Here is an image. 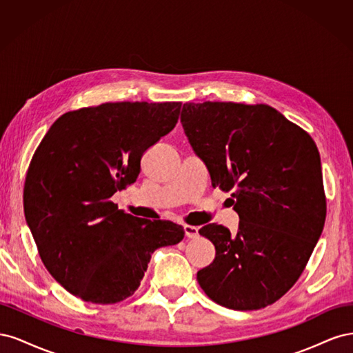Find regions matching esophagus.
<instances>
[{"mask_svg":"<svg viewBox=\"0 0 353 353\" xmlns=\"http://www.w3.org/2000/svg\"><path fill=\"white\" fill-rule=\"evenodd\" d=\"M184 232L187 239H196L199 237V228L194 225H185L184 227Z\"/></svg>","mask_w":353,"mask_h":353,"instance_id":"34e87169","label":"esophagus"}]
</instances>
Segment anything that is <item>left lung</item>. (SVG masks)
<instances>
[{
    "label": "left lung",
    "instance_id": "obj_1",
    "mask_svg": "<svg viewBox=\"0 0 353 353\" xmlns=\"http://www.w3.org/2000/svg\"><path fill=\"white\" fill-rule=\"evenodd\" d=\"M181 123L212 187L234 190L239 231L208 223L215 259L197 272L222 306L253 311L285 294L311 258L325 222L321 159L309 134L270 105L185 103Z\"/></svg>",
    "mask_w": 353,
    "mask_h": 353
}]
</instances>
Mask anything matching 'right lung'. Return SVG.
I'll list each match as a JSON object with an SVG mask.
<instances>
[{
  "mask_svg": "<svg viewBox=\"0 0 353 353\" xmlns=\"http://www.w3.org/2000/svg\"><path fill=\"white\" fill-rule=\"evenodd\" d=\"M181 103H104L68 112L30 160L26 223L48 272L85 302L134 294L159 248L184 239L170 221L141 219L110 197L137 181L145 150L174 130Z\"/></svg>",
  "mask_w": 353,
  "mask_h": 353,
  "instance_id": "add662e5",
  "label": "right lung"
}]
</instances>
